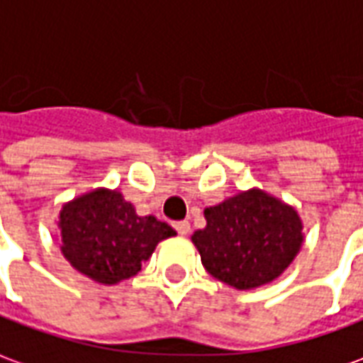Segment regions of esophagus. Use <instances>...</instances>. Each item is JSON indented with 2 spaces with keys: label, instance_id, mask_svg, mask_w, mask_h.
Segmentation results:
<instances>
[{
  "label": "esophagus",
  "instance_id": "1",
  "mask_svg": "<svg viewBox=\"0 0 363 363\" xmlns=\"http://www.w3.org/2000/svg\"><path fill=\"white\" fill-rule=\"evenodd\" d=\"M174 230H177V234L179 235H186L190 232V224L186 220H182V222H174Z\"/></svg>",
  "mask_w": 363,
  "mask_h": 363
}]
</instances>
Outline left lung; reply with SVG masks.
<instances>
[{"label": "left lung", "mask_w": 363, "mask_h": 363, "mask_svg": "<svg viewBox=\"0 0 363 363\" xmlns=\"http://www.w3.org/2000/svg\"><path fill=\"white\" fill-rule=\"evenodd\" d=\"M204 216L206 228L192 235L202 265L235 289L259 287L279 277L303 242L298 214L261 190L206 208Z\"/></svg>", "instance_id": "8db88e82"}]
</instances>
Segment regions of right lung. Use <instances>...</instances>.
Returning <instances> with one entry per match:
<instances>
[{"mask_svg": "<svg viewBox=\"0 0 363 363\" xmlns=\"http://www.w3.org/2000/svg\"><path fill=\"white\" fill-rule=\"evenodd\" d=\"M60 230L70 265L106 285L135 275L157 243L177 234L155 216H138L118 190L104 189L62 208Z\"/></svg>", "mask_w": 363, "mask_h": 363, "instance_id": "right-lung-1", "label": "right lung"}]
</instances>
